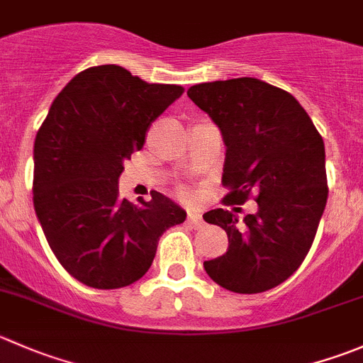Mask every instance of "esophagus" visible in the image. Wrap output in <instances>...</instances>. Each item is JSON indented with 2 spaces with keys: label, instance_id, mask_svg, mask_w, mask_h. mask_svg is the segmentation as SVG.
<instances>
[{
  "label": "esophagus",
  "instance_id": "obj_1",
  "mask_svg": "<svg viewBox=\"0 0 363 363\" xmlns=\"http://www.w3.org/2000/svg\"><path fill=\"white\" fill-rule=\"evenodd\" d=\"M188 223L193 225V227H200V225L203 223L202 214L195 213V211H191V213H188Z\"/></svg>",
  "mask_w": 363,
  "mask_h": 363
}]
</instances>
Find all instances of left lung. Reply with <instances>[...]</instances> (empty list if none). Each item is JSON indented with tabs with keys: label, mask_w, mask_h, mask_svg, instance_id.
Here are the masks:
<instances>
[{
	"label": "left lung",
	"mask_w": 363,
	"mask_h": 363,
	"mask_svg": "<svg viewBox=\"0 0 363 363\" xmlns=\"http://www.w3.org/2000/svg\"><path fill=\"white\" fill-rule=\"evenodd\" d=\"M188 97L223 136V182L232 202L255 196V214H203L228 235L227 253L206 260L207 275L239 294L264 293L301 266L328 199L325 143L289 92L255 77L195 84Z\"/></svg>",
	"instance_id": "8db88e82"
}]
</instances>
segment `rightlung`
<instances>
[{"label":"right lung","instance_id":"obj_1","mask_svg":"<svg viewBox=\"0 0 363 363\" xmlns=\"http://www.w3.org/2000/svg\"><path fill=\"white\" fill-rule=\"evenodd\" d=\"M182 92L99 65L76 74L52 101L35 138L33 206L58 262L84 286L118 289L140 280L163 232L186 220L157 191L138 203L118 196L124 161Z\"/></svg>","mask_w":363,"mask_h":363}]
</instances>
